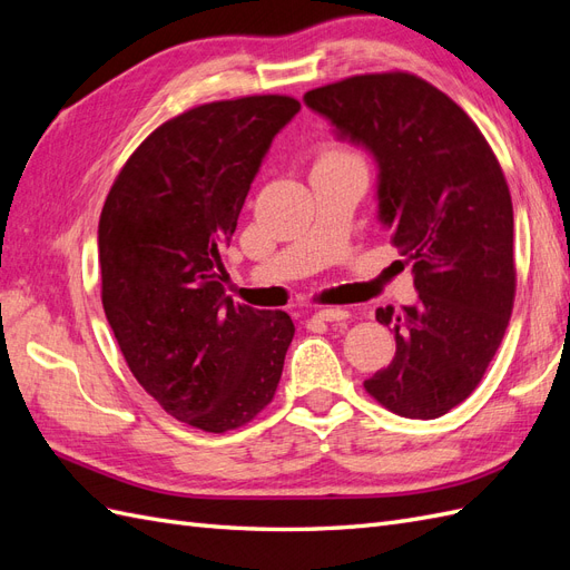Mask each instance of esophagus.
I'll return each mask as SVG.
<instances>
[{
    "label": "esophagus",
    "instance_id": "obj_1",
    "mask_svg": "<svg viewBox=\"0 0 570 570\" xmlns=\"http://www.w3.org/2000/svg\"><path fill=\"white\" fill-rule=\"evenodd\" d=\"M314 318L325 321V323H340V321L350 318V312H344V308H340V306H325V308H318Z\"/></svg>",
    "mask_w": 570,
    "mask_h": 570
}]
</instances>
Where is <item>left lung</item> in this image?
Instances as JSON below:
<instances>
[{"label":"left lung","instance_id":"8db88e82","mask_svg":"<svg viewBox=\"0 0 570 570\" xmlns=\"http://www.w3.org/2000/svg\"><path fill=\"white\" fill-rule=\"evenodd\" d=\"M304 105L375 159L377 218L413 264L419 299L375 312L396 352L364 387L400 416L438 419L478 387L511 318L507 178L473 120L419 76H354Z\"/></svg>","mask_w":570,"mask_h":570}]
</instances>
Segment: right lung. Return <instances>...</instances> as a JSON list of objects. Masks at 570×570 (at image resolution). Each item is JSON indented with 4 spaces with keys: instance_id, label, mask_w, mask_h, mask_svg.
<instances>
[{
    "instance_id": "right-lung-1",
    "label": "right lung",
    "mask_w": 570,
    "mask_h": 570,
    "mask_svg": "<svg viewBox=\"0 0 570 570\" xmlns=\"http://www.w3.org/2000/svg\"><path fill=\"white\" fill-rule=\"evenodd\" d=\"M283 95L212 101L132 151L99 216L101 304L126 364L170 416L226 433L278 387L295 323L233 304L223 252L273 142L299 111Z\"/></svg>"
}]
</instances>
